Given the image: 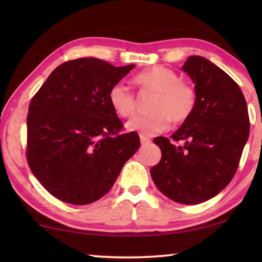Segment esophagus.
<instances>
[{"label":"esophagus","mask_w":262,"mask_h":262,"mask_svg":"<svg viewBox=\"0 0 262 262\" xmlns=\"http://www.w3.org/2000/svg\"><path fill=\"white\" fill-rule=\"evenodd\" d=\"M140 140H141V143L142 144H148V143H150V142H151V140H150L149 137H147V136L143 135V134L140 135Z\"/></svg>","instance_id":"34e87169"}]
</instances>
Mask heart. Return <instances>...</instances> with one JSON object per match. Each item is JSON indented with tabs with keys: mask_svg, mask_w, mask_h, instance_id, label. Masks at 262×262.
I'll use <instances>...</instances> for the list:
<instances>
[{
	"mask_svg": "<svg viewBox=\"0 0 262 262\" xmlns=\"http://www.w3.org/2000/svg\"><path fill=\"white\" fill-rule=\"evenodd\" d=\"M134 81L142 88L157 92V98L152 106L155 113L132 119L127 122L129 130L152 136L168 129L172 119L174 122H184L193 113L196 104L194 88L187 82L180 81L173 70L157 66L139 74ZM108 101L115 113L122 118H129L135 113V97L122 82L111 86Z\"/></svg>",
	"mask_w": 262,
	"mask_h": 262,
	"instance_id": "heart-1",
	"label": "heart"
}]
</instances>
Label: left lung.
Here are the masks:
<instances>
[{
    "label": "left lung",
    "mask_w": 262,
    "mask_h": 262,
    "mask_svg": "<svg viewBox=\"0 0 262 262\" xmlns=\"http://www.w3.org/2000/svg\"><path fill=\"white\" fill-rule=\"evenodd\" d=\"M181 69L194 83L196 104L172 135L156 137L162 158L150 170L155 185L171 200L198 205L214 198L236 173L250 134L247 105L238 84L206 57H187Z\"/></svg>",
    "instance_id": "1"
}]
</instances>
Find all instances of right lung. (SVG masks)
Segmentation results:
<instances>
[{
	"instance_id": "1",
	"label": "right lung",
	"mask_w": 262,
	"mask_h": 262,
	"mask_svg": "<svg viewBox=\"0 0 262 262\" xmlns=\"http://www.w3.org/2000/svg\"><path fill=\"white\" fill-rule=\"evenodd\" d=\"M134 67L96 57L64 62L31 100L28 163L53 196L79 206L99 200L137 151L139 135L119 133L122 122L108 101L111 86Z\"/></svg>"
}]
</instances>
